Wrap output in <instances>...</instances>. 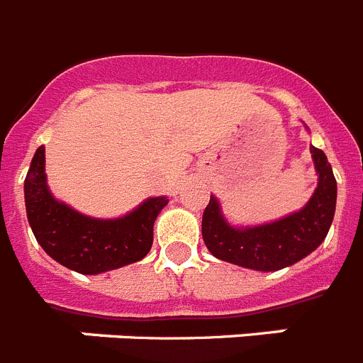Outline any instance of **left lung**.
<instances>
[{
  "mask_svg": "<svg viewBox=\"0 0 363 363\" xmlns=\"http://www.w3.org/2000/svg\"><path fill=\"white\" fill-rule=\"evenodd\" d=\"M311 154L318 187L301 211L270 224L233 228L211 196L203 211L202 237L216 259L250 270L275 272L296 264L323 242L336 211V178L323 150L311 147Z\"/></svg>",
  "mask_w": 363,
  "mask_h": 363,
  "instance_id": "obj_1",
  "label": "left lung"
}]
</instances>
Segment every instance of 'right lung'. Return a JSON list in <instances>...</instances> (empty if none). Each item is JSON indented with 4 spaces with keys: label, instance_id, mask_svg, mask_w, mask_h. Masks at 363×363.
I'll return each instance as SVG.
<instances>
[{
    "label": "right lung",
    "instance_id": "add662e5",
    "mask_svg": "<svg viewBox=\"0 0 363 363\" xmlns=\"http://www.w3.org/2000/svg\"><path fill=\"white\" fill-rule=\"evenodd\" d=\"M27 218L43 252L69 270L97 275L141 261L152 247L154 222L165 196L148 198L123 218L101 220L80 215L52 198L45 176V148L30 161L26 185Z\"/></svg>",
    "mask_w": 363,
    "mask_h": 363
}]
</instances>
